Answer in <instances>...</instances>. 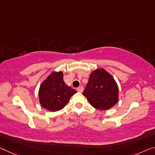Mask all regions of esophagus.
I'll use <instances>...</instances> for the list:
<instances>
[{
	"mask_svg": "<svg viewBox=\"0 0 155 155\" xmlns=\"http://www.w3.org/2000/svg\"><path fill=\"white\" fill-rule=\"evenodd\" d=\"M77 91L78 92H80V93H82L83 91H84V87H82V86H80V87H79L77 89Z\"/></svg>",
	"mask_w": 155,
	"mask_h": 155,
	"instance_id": "34e87169",
	"label": "esophagus"
}]
</instances>
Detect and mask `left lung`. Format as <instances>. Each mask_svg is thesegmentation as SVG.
<instances>
[{
  "mask_svg": "<svg viewBox=\"0 0 155 155\" xmlns=\"http://www.w3.org/2000/svg\"><path fill=\"white\" fill-rule=\"evenodd\" d=\"M82 94L94 108L107 110L118 101V87L110 73L99 68L90 74L89 82Z\"/></svg>",
  "mask_w": 155,
  "mask_h": 155,
  "instance_id": "left-lung-1",
  "label": "left lung"
}]
</instances>
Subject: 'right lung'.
I'll list each match as a JSON object with an SVG mask.
<instances>
[{
  "label": "right lung",
  "mask_w": 155,
  "mask_h": 155,
  "mask_svg": "<svg viewBox=\"0 0 155 155\" xmlns=\"http://www.w3.org/2000/svg\"><path fill=\"white\" fill-rule=\"evenodd\" d=\"M62 71H53L43 81L39 89L41 105L50 111L63 109L77 91L64 82Z\"/></svg>",
  "instance_id": "add662e5"
}]
</instances>
